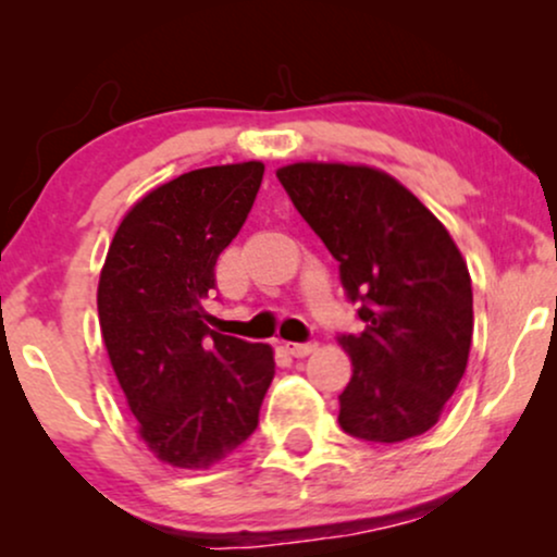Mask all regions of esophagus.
Instances as JSON below:
<instances>
[{
  "instance_id": "esophagus-1",
  "label": "esophagus",
  "mask_w": 557,
  "mask_h": 557,
  "mask_svg": "<svg viewBox=\"0 0 557 557\" xmlns=\"http://www.w3.org/2000/svg\"><path fill=\"white\" fill-rule=\"evenodd\" d=\"M285 348H287V354L296 356V359H304V356L314 354V350H317V343H314V341H309V343H287Z\"/></svg>"
}]
</instances>
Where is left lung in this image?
I'll list each match as a JSON object with an SVG mask.
<instances>
[{"mask_svg":"<svg viewBox=\"0 0 557 557\" xmlns=\"http://www.w3.org/2000/svg\"><path fill=\"white\" fill-rule=\"evenodd\" d=\"M293 207L337 259L363 332L337 341L354 361L341 426L367 443H403L437 424L474 335L461 251L408 188L372 168L300 162L277 170Z\"/></svg>","mask_w":557,"mask_h":557,"instance_id":"obj_1","label":"left lung"}]
</instances>
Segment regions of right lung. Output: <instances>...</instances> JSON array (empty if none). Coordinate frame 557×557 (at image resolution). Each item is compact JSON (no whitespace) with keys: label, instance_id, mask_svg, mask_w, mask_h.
Here are the masks:
<instances>
[{"label":"right lung","instance_id":"obj_1","mask_svg":"<svg viewBox=\"0 0 557 557\" xmlns=\"http://www.w3.org/2000/svg\"><path fill=\"white\" fill-rule=\"evenodd\" d=\"M264 164L185 172L146 194L114 233L99 324L138 434L159 461L207 469L259 426L272 348L207 327L214 267L257 201Z\"/></svg>","mask_w":557,"mask_h":557}]
</instances>
